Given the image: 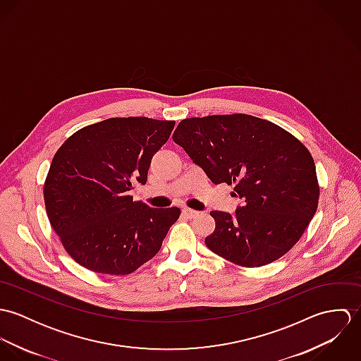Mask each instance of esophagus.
I'll list each match as a JSON object with an SVG mask.
<instances>
[{"mask_svg": "<svg viewBox=\"0 0 361 361\" xmlns=\"http://www.w3.org/2000/svg\"><path fill=\"white\" fill-rule=\"evenodd\" d=\"M182 212H183L188 218H196V216L199 215V211H195V209L188 208V207H185V208L182 209Z\"/></svg>", "mask_w": 361, "mask_h": 361, "instance_id": "34e87169", "label": "esophagus"}]
</instances>
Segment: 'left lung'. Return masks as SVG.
<instances>
[{"instance_id":"8db88e82","label":"left lung","mask_w":361,"mask_h":361,"mask_svg":"<svg viewBox=\"0 0 361 361\" xmlns=\"http://www.w3.org/2000/svg\"><path fill=\"white\" fill-rule=\"evenodd\" d=\"M212 183L235 185L243 200L232 216L211 211L206 246L240 267L286 255L314 216L319 185L307 147L281 126L246 114L186 118L172 136Z\"/></svg>"}]
</instances>
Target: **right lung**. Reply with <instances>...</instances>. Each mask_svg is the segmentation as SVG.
I'll use <instances>...</instances> for the list:
<instances>
[{"mask_svg": "<svg viewBox=\"0 0 361 361\" xmlns=\"http://www.w3.org/2000/svg\"><path fill=\"white\" fill-rule=\"evenodd\" d=\"M175 121L109 118L69 136L52 158L44 204L66 253L82 267L128 275L154 257L178 207L150 208L129 190L146 185L153 155Z\"/></svg>", "mask_w": 361, "mask_h": 361, "instance_id": "1", "label": "right lung"}]
</instances>
